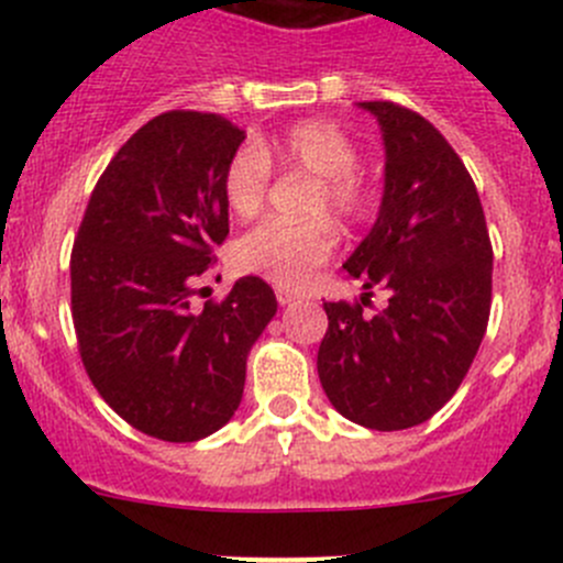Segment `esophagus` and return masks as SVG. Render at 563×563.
<instances>
[{
  "instance_id": "obj_1",
  "label": "esophagus",
  "mask_w": 563,
  "mask_h": 563,
  "mask_svg": "<svg viewBox=\"0 0 563 563\" xmlns=\"http://www.w3.org/2000/svg\"><path fill=\"white\" fill-rule=\"evenodd\" d=\"M277 302H280V305H291V302H297V294H294L291 291V288H283V286H277Z\"/></svg>"
}]
</instances>
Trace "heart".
<instances>
[{
  "mask_svg": "<svg viewBox=\"0 0 563 563\" xmlns=\"http://www.w3.org/2000/svg\"><path fill=\"white\" fill-rule=\"evenodd\" d=\"M269 163L316 176L308 212L323 209L343 220H356L371 207V192L356 172L360 150L354 141L332 122L308 119L283 130L275 139L253 146L245 144L229 157L223 168V198L231 214L250 220L264 209L269 190ZM338 247V231L332 220L318 214L305 223L258 225L236 242L234 258L240 269L266 277L286 288H299Z\"/></svg>",
  "mask_w": 563,
  "mask_h": 563,
  "instance_id": "heart-1",
  "label": "heart"
}]
</instances>
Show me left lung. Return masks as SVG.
<instances>
[{
    "label": "left lung",
    "instance_id": "8db88e82",
    "mask_svg": "<svg viewBox=\"0 0 563 563\" xmlns=\"http://www.w3.org/2000/svg\"><path fill=\"white\" fill-rule=\"evenodd\" d=\"M382 128L378 218L343 264L390 305L323 302L318 378L329 402L371 430L422 424L455 395L490 316L493 247L479 196L444 135L408 108L360 103Z\"/></svg>",
    "mask_w": 563,
    "mask_h": 563
}]
</instances>
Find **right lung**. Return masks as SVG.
<instances>
[{"label": "right lung", "instance_id": "obj_1", "mask_svg": "<svg viewBox=\"0 0 563 563\" xmlns=\"http://www.w3.org/2000/svg\"><path fill=\"white\" fill-rule=\"evenodd\" d=\"M245 141L220 113L168 111L113 155L70 258L73 323L100 397L141 433L198 441L242 402L247 354L277 313L261 277L190 297L229 236L223 168Z\"/></svg>", "mask_w": 563, "mask_h": 563}]
</instances>
